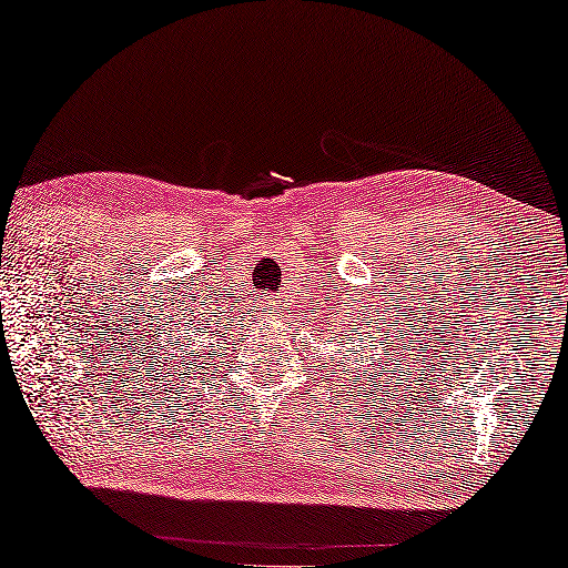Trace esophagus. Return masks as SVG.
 Returning <instances> with one entry per match:
<instances>
[{
  "label": "esophagus",
  "instance_id": "1",
  "mask_svg": "<svg viewBox=\"0 0 568 568\" xmlns=\"http://www.w3.org/2000/svg\"><path fill=\"white\" fill-rule=\"evenodd\" d=\"M262 306H264V312L268 310V312H276L278 310V306L272 302V300H268V296H266V302H262Z\"/></svg>",
  "mask_w": 568,
  "mask_h": 568
}]
</instances>
